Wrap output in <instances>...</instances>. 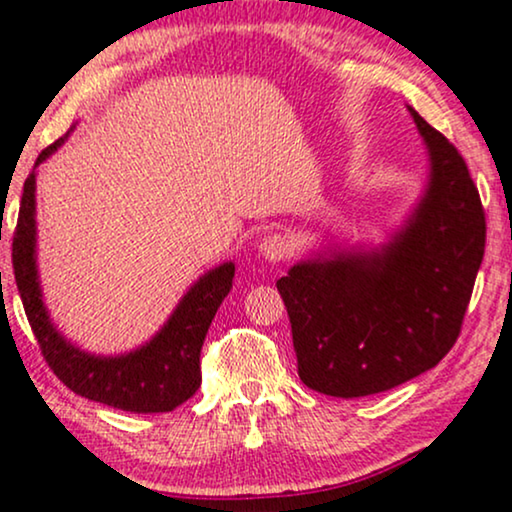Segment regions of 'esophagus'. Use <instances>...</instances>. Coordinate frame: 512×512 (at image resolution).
<instances>
[{
    "label": "esophagus",
    "mask_w": 512,
    "mask_h": 512,
    "mask_svg": "<svg viewBox=\"0 0 512 512\" xmlns=\"http://www.w3.org/2000/svg\"><path fill=\"white\" fill-rule=\"evenodd\" d=\"M258 251H261V256L266 258V261L278 263L282 258L290 256L292 246L287 242V237H282V234H268V237L261 242V246H258Z\"/></svg>",
    "instance_id": "1"
}]
</instances>
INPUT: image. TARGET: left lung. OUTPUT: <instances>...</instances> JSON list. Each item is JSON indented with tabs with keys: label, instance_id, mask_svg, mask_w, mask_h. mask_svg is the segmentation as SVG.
<instances>
[{
	"label": "left lung",
	"instance_id": "left-lung-1",
	"mask_svg": "<svg viewBox=\"0 0 512 512\" xmlns=\"http://www.w3.org/2000/svg\"><path fill=\"white\" fill-rule=\"evenodd\" d=\"M410 114L431 155L412 218L376 251H335L278 280L304 386L333 398L383 393L434 369L458 340L486 244L470 170L441 131Z\"/></svg>",
	"mask_w": 512,
	"mask_h": 512
}]
</instances>
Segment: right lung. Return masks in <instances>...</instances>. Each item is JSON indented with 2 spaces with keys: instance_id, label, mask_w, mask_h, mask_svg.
<instances>
[{
  "instance_id": "right-lung-1",
  "label": "right lung",
  "mask_w": 512,
  "mask_h": 512,
  "mask_svg": "<svg viewBox=\"0 0 512 512\" xmlns=\"http://www.w3.org/2000/svg\"><path fill=\"white\" fill-rule=\"evenodd\" d=\"M64 141L66 136L57 138L42 150L35 167ZM11 263L42 357L54 376L76 395L124 412L150 414L172 412L201 386V347L218 306L232 290L234 263H222L198 278L160 333L138 350L119 357H95L78 350L47 316L35 266V172H30L23 184Z\"/></svg>"
}]
</instances>
